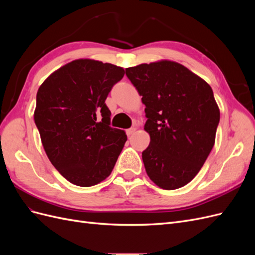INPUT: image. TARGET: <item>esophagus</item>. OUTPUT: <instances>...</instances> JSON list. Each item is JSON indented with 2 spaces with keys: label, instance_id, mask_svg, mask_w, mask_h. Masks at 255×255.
I'll return each instance as SVG.
<instances>
[{
  "label": "esophagus",
  "instance_id": "1",
  "mask_svg": "<svg viewBox=\"0 0 255 255\" xmlns=\"http://www.w3.org/2000/svg\"><path fill=\"white\" fill-rule=\"evenodd\" d=\"M136 130V128H128V129H127V135L128 136H130L132 135L134 132Z\"/></svg>",
  "mask_w": 255,
  "mask_h": 255
}]
</instances>
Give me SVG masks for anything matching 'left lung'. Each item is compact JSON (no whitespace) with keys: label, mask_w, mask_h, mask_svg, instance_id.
Masks as SVG:
<instances>
[{"label":"left lung","mask_w":255,"mask_h":255,"mask_svg":"<svg viewBox=\"0 0 255 255\" xmlns=\"http://www.w3.org/2000/svg\"><path fill=\"white\" fill-rule=\"evenodd\" d=\"M126 74L145 105L142 152L146 174L158 187L173 190L198 174L215 143L219 107L210 85L171 60L141 64Z\"/></svg>","instance_id":"8db88e82"}]
</instances>
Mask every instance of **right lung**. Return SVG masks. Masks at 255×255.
I'll return each mask as SVG.
<instances>
[{"mask_svg":"<svg viewBox=\"0 0 255 255\" xmlns=\"http://www.w3.org/2000/svg\"><path fill=\"white\" fill-rule=\"evenodd\" d=\"M125 69L76 59L53 72L38 89L34 120L45 153L70 183L89 187L109 176L127 141L111 128L105 104Z\"/></svg>","mask_w":255,"mask_h":255,"instance_id":"add662e5","label":"right lung"}]
</instances>
